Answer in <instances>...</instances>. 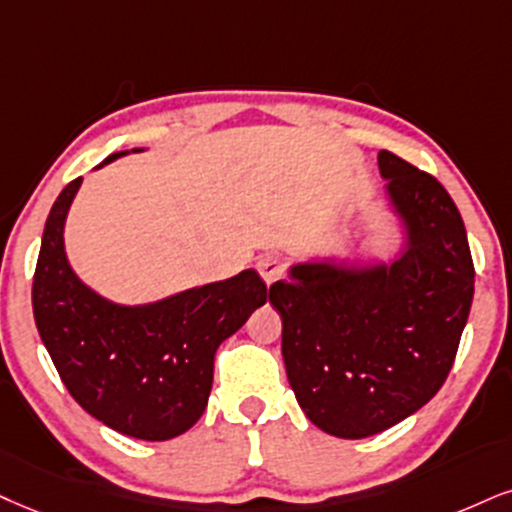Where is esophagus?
<instances>
[{
  "label": "esophagus",
  "mask_w": 512,
  "mask_h": 512,
  "mask_svg": "<svg viewBox=\"0 0 512 512\" xmlns=\"http://www.w3.org/2000/svg\"><path fill=\"white\" fill-rule=\"evenodd\" d=\"M256 268H258V273H261L263 280L268 282V285H270V282L280 280V277L285 275V266H282V258L277 256V254H268V256L258 258Z\"/></svg>",
  "instance_id": "1"
}]
</instances>
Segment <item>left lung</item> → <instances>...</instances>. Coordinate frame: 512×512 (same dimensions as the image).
I'll list each match as a JSON object with an SVG mask.
<instances>
[{
    "label": "left lung",
    "instance_id": "left-lung-1",
    "mask_svg": "<svg viewBox=\"0 0 512 512\" xmlns=\"http://www.w3.org/2000/svg\"><path fill=\"white\" fill-rule=\"evenodd\" d=\"M377 161L408 225L406 254L368 273L296 266L270 285L296 401L342 439L389 430L437 394L475 294L468 235L444 185L387 149Z\"/></svg>",
    "mask_w": 512,
    "mask_h": 512
}]
</instances>
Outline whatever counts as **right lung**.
Wrapping results in <instances>:
<instances>
[{"label": "right lung", "mask_w": 512, "mask_h": 512, "mask_svg": "<svg viewBox=\"0 0 512 512\" xmlns=\"http://www.w3.org/2000/svg\"><path fill=\"white\" fill-rule=\"evenodd\" d=\"M78 187L80 178L63 187L44 225L33 275L37 332L87 413L128 437L173 439L201 418L216 349L266 304L268 287L244 270L159 304H109L82 285L63 254V220Z\"/></svg>", "instance_id": "obj_1"}]
</instances>
